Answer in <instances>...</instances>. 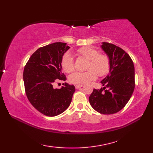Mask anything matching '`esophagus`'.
<instances>
[{
  "label": "esophagus",
  "mask_w": 153,
  "mask_h": 153,
  "mask_svg": "<svg viewBox=\"0 0 153 153\" xmlns=\"http://www.w3.org/2000/svg\"><path fill=\"white\" fill-rule=\"evenodd\" d=\"M83 86V85H75V87H76V89H79V88H81V87H82Z\"/></svg>",
  "instance_id": "esophagus-1"
}]
</instances>
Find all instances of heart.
Segmentation results:
<instances>
[{
	"instance_id": "1",
	"label": "heart",
	"mask_w": 153,
	"mask_h": 153,
	"mask_svg": "<svg viewBox=\"0 0 153 153\" xmlns=\"http://www.w3.org/2000/svg\"><path fill=\"white\" fill-rule=\"evenodd\" d=\"M77 53L89 60L86 71H75L70 75L71 83L82 85L89 83L97 78V74L100 77L105 76L110 70V60L106 54H100L99 51L91 47H83L77 50ZM61 66L66 73H70L74 70V60L72 55L66 53L61 60Z\"/></svg>"
}]
</instances>
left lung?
<instances>
[{
  "label": "left lung",
  "instance_id": "8db88e82",
  "mask_svg": "<svg viewBox=\"0 0 153 153\" xmlns=\"http://www.w3.org/2000/svg\"><path fill=\"white\" fill-rule=\"evenodd\" d=\"M102 50L110 60V70L100 83L104 87L93 89L89 98L96 111L103 114L119 112L128 103L135 89V68L129 55L122 48L104 42Z\"/></svg>",
  "mask_w": 153,
  "mask_h": 153
}]
</instances>
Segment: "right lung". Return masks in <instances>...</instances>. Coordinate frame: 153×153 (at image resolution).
Segmentation results:
<instances>
[{
    "mask_svg": "<svg viewBox=\"0 0 153 153\" xmlns=\"http://www.w3.org/2000/svg\"><path fill=\"white\" fill-rule=\"evenodd\" d=\"M69 48L66 43L60 42L40 47L25 66V94L34 108L45 116H55L64 112L76 91L74 85L67 83L61 89L53 87L57 81L66 79L62 72L61 60Z\"/></svg>",
    "mask_w": 153,
    "mask_h": 153,
    "instance_id": "right-lung-1",
    "label": "right lung"
}]
</instances>
